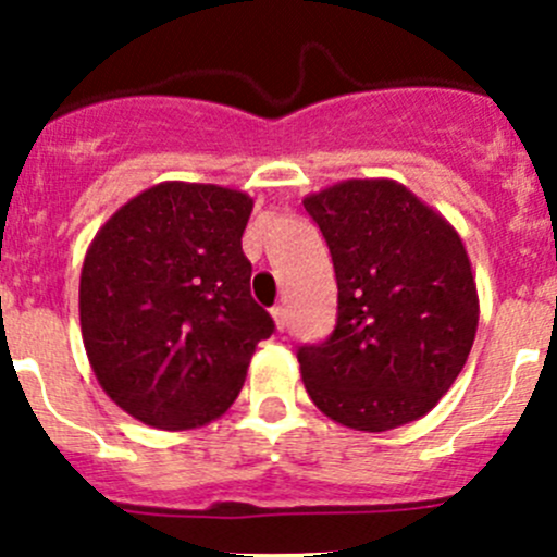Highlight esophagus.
I'll list each match as a JSON object with an SVG mask.
<instances>
[{
	"mask_svg": "<svg viewBox=\"0 0 557 557\" xmlns=\"http://www.w3.org/2000/svg\"><path fill=\"white\" fill-rule=\"evenodd\" d=\"M272 318L274 325H277L280 331H285V325H288V310H285V307H272Z\"/></svg>",
	"mask_w": 557,
	"mask_h": 557,
	"instance_id": "34e87169",
	"label": "esophagus"
}]
</instances>
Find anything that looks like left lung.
<instances>
[{
	"instance_id": "8db88e82",
	"label": "left lung",
	"mask_w": 557,
	"mask_h": 557,
	"mask_svg": "<svg viewBox=\"0 0 557 557\" xmlns=\"http://www.w3.org/2000/svg\"><path fill=\"white\" fill-rule=\"evenodd\" d=\"M336 274V325L301 345L320 412L356 431L412 423L450 391L480 305L463 243L393 180H347L305 199Z\"/></svg>"
}]
</instances>
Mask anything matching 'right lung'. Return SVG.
<instances>
[{"mask_svg":"<svg viewBox=\"0 0 557 557\" xmlns=\"http://www.w3.org/2000/svg\"><path fill=\"white\" fill-rule=\"evenodd\" d=\"M250 196L161 183L123 205L86 252L81 329L107 396L166 431L194 429L239 396L274 320L250 296Z\"/></svg>","mask_w":557,"mask_h":557,"instance_id":"add662e5","label":"right lung"}]
</instances>
